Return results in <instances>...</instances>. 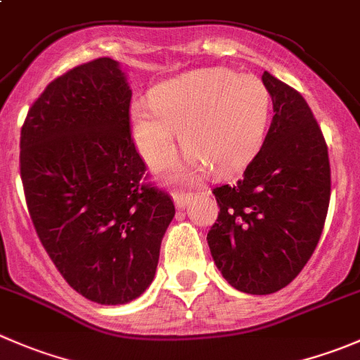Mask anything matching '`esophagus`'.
Instances as JSON below:
<instances>
[{
  "mask_svg": "<svg viewBox=\"0 0 360 360\" xmlns=\"http://www.w3.org/2000/svg\"><path fill=\"white\" fill-rule=\"evenodd\" d=\"M172 197H174V202H176V207L177 209H183L184 205H186L188 202H190L191 198H193V193H188V191L176 190L172 193Z\"/></svg>",
  "mask_w": 360,
  "mask_h": 360,
  "instance_id": "obj_1",
  "label": "esophagus"
}]
</instances>
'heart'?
<instances>
[{
    "label": "heart",
    "instance_id": "obj_1",
    "mask_svg": "<svg viewBox=\"0 0 360 360\" xmlns=\"http://www.w3.org/2000/svg\"><path fill=\"white\" fill-rule=\"evenodd\" d=\"M271 120V93L255 75L205 68L163 82L151 103L135 102V144L151 167L172 158L176 135L188 149L176 176L193 179L209 170L232 174L253 160Z\"/></svg>",
    "mask_w": 360,
    "mask_h": 360
}]
</instances>
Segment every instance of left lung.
Wrapping results in <instances>:
<instances>
[{"label":"left lung","mask_w":360,"mask_h":360,"mask_svg":"<svg viewBox=\"0 0 360 360\" xmlns=\"http://www.w3.org/2000/svg\"><path fill=\"white\" fill-rule=\"evenodd\" d=\"M274 117L236 184L212 190L218 218L207 233L216 267L233 288L267 295L311 258L330 200V163L320 124L301 93L264 72Z\"/></svg>","instance_id":"obj_1"}]
</instances>
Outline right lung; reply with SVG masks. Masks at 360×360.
<instances>
[{
	"mask_svg": "<svg viewBox=\"0 0 360 360\" xmlns=\"http://www.w3.org/2000/svg\"><path fill=\"white\" fill-rule=\"evenodd\" d=\"M131 89L98 58L52 80L20 130L31 221L66 283L98 304H127L151 285L176 214L149 183L131 139Z\"/></svg>",
	"mask_w": 360,
	"mask_h": 360,
	"instance_id": "right-lung-1",
	"label": "right lung"
}]
</instances>
